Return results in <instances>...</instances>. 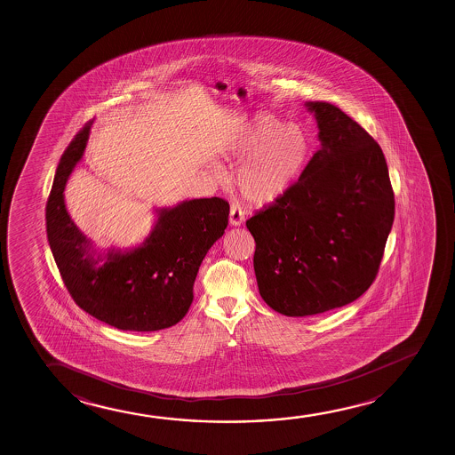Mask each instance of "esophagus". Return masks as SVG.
<instances>
[{
	"mask_svg": "<svg viewBox=\"0 0 455 455\" xmlns=\"http://www.w3.org/2000/svg\"><path fill=\"white\" fill-rule=\"evenodd\" d=\"M243 218H245V214H243V208L237 204H231L230 224L237 227V225L243 224Z\"/></svg>",
	"mask_w": 455,
	"mask_h": 455,
	"instance_id": "34e87169",
	"label": "esophagus"
}]
</instances>
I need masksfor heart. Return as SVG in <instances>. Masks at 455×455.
Returning a JSON list of instances; mask_svg holds the SVG:
<instances>
[{
	"label": "heart",
	"mask_w": 455,
	"mask_h": 455,
	"mask_svg": "<svg viewBox=\"0 0 455 455\" xmlns=\"http://www.w3.org/2000/svg\"><path fill=\"white\" fill-rule=\"evenodd\" d=\"M233 156H249L237 172V189L243 199L262 205L286 193L299 177L309 156V138L299 125L261 116L245 129Z\"/></svg>",
	"instance_id": "1"
}]
</instances>
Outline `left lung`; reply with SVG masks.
I'll use <instances>...</instances> for the list:
<instances>
[{
  "instance_id": "left-lung-1",
  "label": "left lung",
  "mask_w": 455,
  "mask_h": 455,
  "mask_svg": "<svg viewBox=\"0 0 455 455\" xmlns=\"http://www.w3.org/2000/svg\"><path fill=\"white\" fill-rule=\"evenodd\" d=\"M306 106L322 148L286 193L245 222L262 299L289 317L342 307L367 292L395 218L379 144L339 107Z\"/></svg>"
}]
</instances>
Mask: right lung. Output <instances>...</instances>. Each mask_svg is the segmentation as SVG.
<instances>
[{
  "label": "right lung",
  "mask_w": 455,
  "mask_h": 455,
  "mask_svg": "<svg viewBox=\"0 0 455 455\" xmlns=\"http://www.w3.org/2000/svg\"><path fill=\"white\" fill-rule=\"evenodd\" d=\"M88 121L62 154L46 202V235L57 268L76 305L123 331H158L187 315L194 281L212 243L228 225V202L187 200L163 210L146 241L129 253L110 251L96 266L88 241L69 219L63 189L87 144Z\"/></svg>",
  "instance_id": "add662e5"
}]
</instances>
